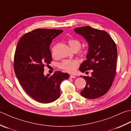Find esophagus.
Here are the masks:
<instances>
[{"label":"esophagus","instance_id":"obj_1","mask_svg":"<svg viewBox=\"0 0 131 131\" xmlns=\"http://www.w3.org/2000/svg\"><path fill=\"white\" fill-rule=\"evenodd\" d=\"M70 78H76V76L75 75H70Z\"/></svg>","mask_w":131,"mask_h":131}]
</instances>
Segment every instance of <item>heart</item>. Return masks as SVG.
I'll return each mask as SVG.
<instances>
[{"label": "heart", "mask_w": 131, "mask_h": 131, "mask_svg": "<svg viewBox=\"0 0 131 131\" xmlns=\"http://www.w3.org/2000/svg\"><path fill=\"white\" fill-rule=\"evenodd\" d=\"M69 44L73 50H78L81 47V42L79 40L75 38H70L68 41ZM57 45L54 46L52 48V53L53 57L55 56V50ZM88 52L87 48H83L81 50L79 54L82 57H85ZM79 62L77 60H65L59 64V66L63 70L69 73H74L77 68L79 66Z\"/></svg>", "instance_id": "b5f03b06"}]
</instances>
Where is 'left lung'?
I'll use <instances>...</instances> for the list:
<instances>
[{"mask_svg": "<svg viewBox=\"0 0 131 131\" xmlns=\"http://www.w3.org/2000/svg\"><path fill=\"white\" fill-rule=\"evenodd\" d=\"M74 31L85 38L89 44L86 60L79 70L82 73L93 70L91 77L83 76L86 81L81 95L88 99H96L109 90L116 74L117 48L107 32L89 26L78 27Z\"/></svg>", "mask_w": 131, "mask_h": 131, "instance_id": "obj_1", "label": "left lung"}]
</instances>
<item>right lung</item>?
I'll return each mask as SVG.
<instances>
[{
  "label": "right lung",
  "instance_id": "add662e5",
  "mask_svg": "<svg viewBox=\"0 0 131 131\" xmlns=\"http://www.w3.org/2000/svg\"><path fill=\"white\" fill-rule=\"evenodd\" d=\"M62 30L37 29L25 33L17 43L14 56V70L27 94L36 101L49 103L60 98L62 81L68 73L56 71L44 75L45 65L52 60L49 46Z\"/></svg>",
  "mask_w": 131,
  "mask_h": 131
}]
</instances>
